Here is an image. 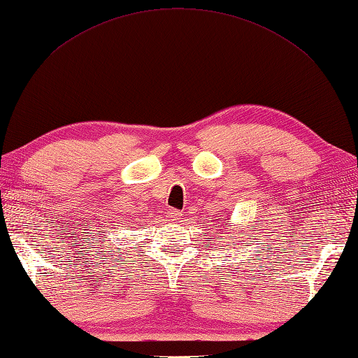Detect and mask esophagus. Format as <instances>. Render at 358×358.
<instances>
[{
    "mask_svg": "<svg viewBox=\"0 0 358 358\" xmlns=\"http://www.w3.org/2000/svg\"><path fill=\"white\" fill-rule=\"evenodd\" d=\"M180 217H182V213L179 210H174V208L169 210V219L170 220L178 222V220H180Z\"/></svg>",
    "mask_w": 358,
    "mask_h": 358,
    "instance_id": "esophagus-1",
    "label": "esophagus"
}]
</instances>
